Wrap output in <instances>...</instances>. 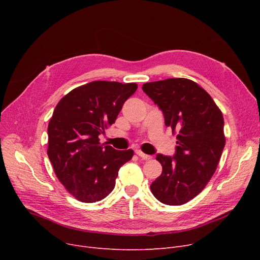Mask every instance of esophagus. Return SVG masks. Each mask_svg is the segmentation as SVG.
I'll list each match as a JSON object with an SVG mask.
<instances>
[{"mask_svg": "<svg viewBox=\"0 0 260 260\" xmlns=\"http://www.w3.org/2000/svg\"><path fill=\"white\" fill-rule=\"evenodd\" d=\"M135 153L137 154L139 157H141L143 160H149V159H152V156H149V155H146V154L142 153V152L140 151V149H136Z\"/></svg>", "mask_w": 260, "mask_h": 260, "instance_id": "obj_1", "label": "esophagus"}]
</instances>
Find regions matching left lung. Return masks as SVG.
Here are the masks:
<instances>
[{
	"mask_svg": "<svg viewBox=\"0 0 260 260\" xmlns=\"http://www.w3.org/2000/svg\"><path fill=\"white\" fill-rule=\"evenodd\" d=\"M142 89L162 111L166 125L178 133L175 155L156 157L162 174L151 190L160 202L181 206L206 187L219 163L225 144L222 113L192 80L149 82Z\"/></svg>",
	"mask_w": 260,
	"mask_h": 260,
	"instance_id": "1",
	"label": "left lung"
}]
</instances>
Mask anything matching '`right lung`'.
<instances>
[{
  "instance_id": "obj_1",
  "label": "right lung",
  "mask_w": 260,
  "mask_h": 260,
  "mask_svg": "<svg viewBox=\"0 0 260 260\" xmlns=\"http://www.w3.org/2000/svg\"><path fill=\"white\" fill-rule=\"evenodd\" d=\"M136 83L93 81L59 101L48 123L47 155L56 176L76 199H104L116 184L119 169L134 156L100 142L99 135L115 123Z\"/></svg>"
}]
</instances>
